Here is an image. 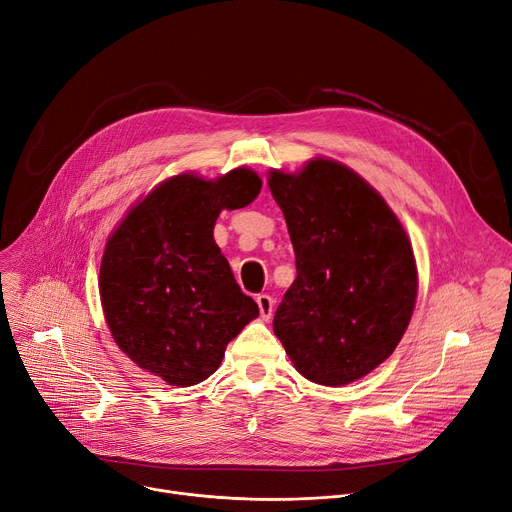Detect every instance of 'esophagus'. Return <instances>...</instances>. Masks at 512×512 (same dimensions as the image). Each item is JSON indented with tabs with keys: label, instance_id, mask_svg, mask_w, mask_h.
I'll return each mask as SVG.
<instances>
[{
	"label": "esophagus",
	"instance_id": "34e87169",
	"mask_svg": "<svg viewBox=\"0 0 512 512\" xmlns=\"http://www.w3.org/2000/svg\"><path fill=\"white\" fill-rule=\"evenodd\" d=\"M257 304H259V313H261V319L263 321H269L271 315H274V306H276V300L271 298L269 294H259L257 298Z\"/></svg>",
	"mask_w": 512,
	"mask_h": 512
}]
</instances>
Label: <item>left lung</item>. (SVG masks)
<instances>
[{"label": "left lung", "instance_id": "obj_1", "mask_svg": "<svg viewBox=\"0 0 512 512\" xmlns=\"http://www.w3.org/2000/svg\"><path fill=\"white\" fill-rule=\"evenodd\" d=\"M267 185L296 255L274 333L313 383L366 377L393 354L414 313L410 238L387 201L342 162L315 158L296 175L271 170Z\"/></svg>", "mask_w": 512, "mask_h": 512}]
</instances>
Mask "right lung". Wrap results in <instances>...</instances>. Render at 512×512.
I'll list each match as a JSON object with an SVG mask.
<instances>
[{"label":"right lung","instance_id":"1","mask_svg":"<svg viewBox=\"0 0 512 512\" xmlns=\"http://www.w3.org/2000/svg\"><path fill=\"white\" fill-rule=\"evenodd\" d=\"M251 168L206 181L183 173L152 189L109 236L100 302L117 346L175 387L214 374L232 337L259 317L214 241L222 210L259 195Z\"/></svg>","mask_w":512,"mask_h":512}]
</instances>
